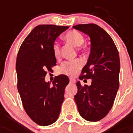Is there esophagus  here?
Returning a JSON list of instances; mask_svg holds the SVG:
<instances>
[{
  "instance_id": "obj_1",
  "label": "esophagus",
  "mask_w": 133,
  "mask_h": 133,
  "mask_svg": "<svg viewBox=\"0 0 133 133\" xmlns=\"http://www.w3.org/2000/svg\"><path fill=\"white\" fill-rule=\"evenodd\" d=\"M69 82H70L71 84H75V82H76V80L73 78H70L69 79Z\"/></svg>"
}]
</instances>
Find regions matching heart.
Here are the masks:
<instances>
[{
    "instance_id": "obj_1",
    "label": "heart",
    "mask_w": 133,
    "mask_h": 133,
    "mask_svg": "<svg viewBox=\"0 0 133 133\" xmlns=\"http://www.w3.org/2000/svg\"><path fill=\"white\" fill-rule=\"evenodd\" d=\"M64 38L66 41L71 43L76 47H79L82 45L84 42V38L82 35L76 30H70L67 32L64 36ZM53 51L56 58L60 57V45L58 42H55L53 44ZM83 66V62L80 59H76L70 61H65L62 64L60 67V72L64 74L74 76L78 73Z\"/></svg>"
}]
</instances>
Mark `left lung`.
Listing matches in <instances>:
<instances>
[{
    "label": "left lung",
    "instance_id": "1",
    "mask_svg": "<svg viewBox=\"0 0 133 133\" xmlns=\"http://www.w3.org/2000/svg\"><path fill=\"white\" fill-rule=\"evenodd\" d=\"M73 28L88 35L91 39L89 58L79 78L92 79L89 86L76 82L78 92L75 100L83 118L97 122L111 109L119 88L118 51L109 35L98 25L78 24Z\"/></svg>",
    "mask_w": 133,
    "mask_h": 133
}]
</instances>
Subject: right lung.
Masks as SVG:
<instances>
[{"instance_id":"add662e5","label":"right lung","mask_w":133,"mask_h":133,"mask_svg":"<svg viewBox=\"0 0 133 133\" xmlns=\"http://www.w3.org/2000/svg\"><path fill=\"white\" fill-rule=\"evenodd\" d=\"M69 26L39 25L27 36L18 51L16 62L17 88L25 111L36 124L49 125L60 115L64 91L69 80L60 75L53 84L45 81L47 73L56 65L53 46L56 38Z\"/></svg>"}]
</instances>
